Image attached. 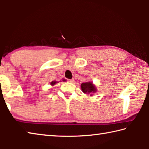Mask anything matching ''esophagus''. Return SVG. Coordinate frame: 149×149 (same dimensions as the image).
Listing matches in <instances>:
<instances>
[{"label":"esophagus","instance_id":"obj_1","mask_svg":"<svg viewBox=\"0 0 149 149\" xmlns=\"http://www.w3.org/2000/svg\"><path fill=\"white\" fill-rule=\"evenodd\" d=\"M67 81H68V82H69V83H74V79H68L67 80Z\"/></svg>","mask_w":149,"mask_h":149}]
</instances>
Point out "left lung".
Here are the masks:
<instances>
[{"instance_id": "1", "label": "left lung", "mask_w": 149, "mask_h": 149, "mask_svg": "<svg viewBox=\"0 0 149 149\" xmlns=\"http://www.w3.org/2000/svg\"><path fill=\"white\" fill-rule=\"evenodd\" d=\"M81 89L82 91L84 93H88V94H90V93H94L96 91L95 87L91 82L88 83H83L81 84Z\"/></svg>"}]
</instances>
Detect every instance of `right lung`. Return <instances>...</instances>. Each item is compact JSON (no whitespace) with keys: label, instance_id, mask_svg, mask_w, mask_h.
I'll list each match as a JSON object with an SVG mask.
<instances>
[{"label":"right lung","instance_id":"right-lung-1","mask_svg":"<svg viewBox=\"0 0 149 149\" xmlns=\"http://www.w3.org/2000/svg\"><path fill=\"white\" fill-rule=\"evenodd\" d=\"M57 82H56V81H52V82L50 83L51 84V85H54V84H55V83H56ZM58 83V82H57Z\"/></svg>","mask_w":149,"mask_h":149}]
</instances>
